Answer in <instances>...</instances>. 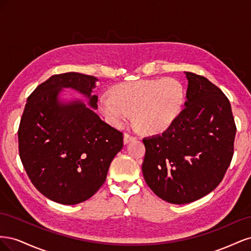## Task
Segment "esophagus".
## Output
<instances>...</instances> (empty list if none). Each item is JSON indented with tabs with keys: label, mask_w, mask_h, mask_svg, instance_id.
I'll return each mask as SVG.
<instances>
[{
	"label": "esophagus",
	"mask_w": 251,
	"mask_h": 251,
	"mask_svg": "<svg viewBox=\"0 0 251 251\" xmlns=\"http://www.w3.org/2000/svg\"><path fill=\"white\" fill-rule=\"evenodd\" d=\"M136 139V137H134V136H132V135H130V134H127V133H126L125 135H124V142H125V144H126V143H128V142H131V141H133V140H135Z\"/></svg>",
	"instance_id": "esophagus-1"
}]
</instances>
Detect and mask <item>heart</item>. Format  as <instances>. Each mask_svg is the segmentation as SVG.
Here are the masks:
<instances>
[{
  "instance_id": "heart-1",
  "label": "heart",
  "mask_w": 251,
  "mask_h": 251,
  "mask_svg": "<svg viewBox=\"0 0 251 251\" xmlns=\"http://www.w3.org/2000/svg\"><path fill=\"white\" fill-rule=\"evenodd\" d=\"M185 90L175 78L139 79L113 87L102 95L98 108L108 123L123 126L132 117L144 133L160 134L175 124L183 110Z\"/></svg>"
}]
</instances>
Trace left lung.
Here are the masks:
<instances>
[{"label":"left lung","instance_id":"left-lung-1","mask_svg":"<svg viewBox=\"0 0 251 251\" xmlns=\"http://www.w3.org/2000/svg\"><path fill=\"white\" fill-rule=\"evenodd\" d=\"M186 101L161 135L143 138L142 174L159 198L186 204L220 184L233 156L235 127L228 98L206 77L184 72Z\"/></svg>","mask_w":251,"mask_h":251}]
</instances>
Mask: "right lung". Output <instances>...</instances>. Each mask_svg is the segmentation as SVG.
<instances>
[{"label": "right lung", "mask_w": 251, "mask_h": 251, "mask_svg": "<svg viewBox=\"0 0 251 251\" xmlns=\"http://www.w3.org/2000/svg\"><path fill=\"white\" fill-rule=\"evenodd\" d=\"M98 79L69 72L53 75L29 95L19 126V151L32 184L48 199L74 205L104 183L113 158L124 147L123 133L80 101L59 100L63 88L91 95Z\"/></svg>", "instance_id": "1"}]
</instances>
